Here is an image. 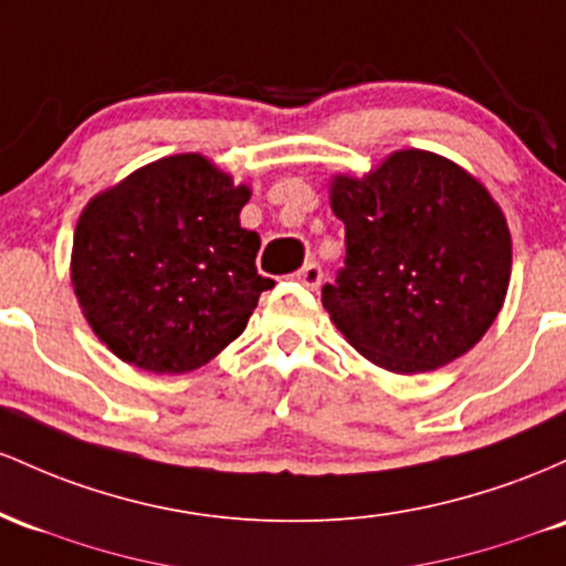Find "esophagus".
I'll list each match as a JSON object with an SVG mask.
<instances>
[{"mask_svg":"<svg viewBox=\"0 0 566 566\" xmlns=\"http://www.w3.org/2000/svg\"><path fill=\"white\" fill-rule=\"evenodd\" d=\"M296 281L307 285V289H317V285H321V281H323V270H321V264H315V262H307V264H304L302 270L296 272Z\"/></svg>","mask_w":566,"mask_h":566,"instance_id":"1","label":"esophagus"}]
</instances>
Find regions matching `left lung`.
Here are the masks:
<instances>
[{
	"instance_id": "left-lung-1",
	"label": "left lung",
	"mask_w": 566,
	"mask_h": 566,
	"mask_svg": "<svg viewBox=\"0 0 566 566\" xmlns=\"http://www.w3.org/2000/svg\"><path fill=\"white\" fill-rule=\"evenodd\" d=\"M332 211L347 253L323 307L371 364L433 371L486 334L511 283V232L468 170L433 151H392L364 179L334 176Z\"/></svg>"
}]
</instances>
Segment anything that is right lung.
Segmentation results:
<instances>
[{
  "mask_svg": "<svg viewBox=\"0 0 566 566\" xmlns=\"http://www.w3.org/2000/svg\"><path fill=\"white\" fill-rule=\"evenodd\" d=\"M251 198L202 155H174L95 195L74 230L82 315L125 364L155 374L206 366L243 334L262 291Z\"/></svg>",
  "mask_w": 566,
  "mask_h": 566,
  "instance_id": "obj_1",
  "label": "right lung"
}]
</instances>
